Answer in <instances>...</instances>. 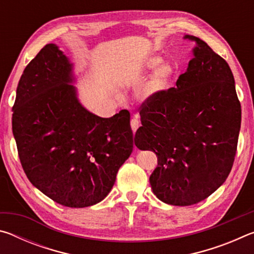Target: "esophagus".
Segmentation results:
<instances>
[{"instance_id":"34e87169","label":"esophagus","mask_w":254,"mask_h":254,"mask_svg":"<svg viewBox=\"0 0 254 254\" xmlns=\"http://www.w3.org/2000/svg\"><path fill=\"white\" fill-rule=\"evenodd\" d=\"M140 127V122H139V120H137V117L135 115V117L131 120V128H132L133 133H134L137 130V127Z\"/></svg>"}]
</instances>
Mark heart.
<instances>
[{"label":"heart","instance_id":"obj_1","mask_svg":"<svg viewBox=\"0 0 254 254\" xmlns=\"http://www.w3.org/2000/svg\"><path fill=\"white\" fill-rule=\"evenodd\" d=\"M149 75L140 88V96L143 101H152L170 87L176 76V67L171 63H163V58L158 55H150L137 63H127L122 67L123 74H145Z\"/></svg>","mask_w":254,"mask_h":254}]
</instances>
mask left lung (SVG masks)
<instances>
[{
  "label": "left lung",
  "instance_id": "obj_1",
  "mask_svg": "<svg viewBox=\"0 0 254 254\" xmlns=\"http://www.w3.org/2000/svg\"><path fill=\"white\" fill-rule=\"evenodd\" d=\"M194 58L171 87L141 105L142 127L134 143L151 150L158 166L150 176L163 203H199L222 186L233 166L241 104L232 70L221 56L194 36Z\"/></svg>",
  "mask_w": 254,
  "mask_h": 254
}]
</instances>
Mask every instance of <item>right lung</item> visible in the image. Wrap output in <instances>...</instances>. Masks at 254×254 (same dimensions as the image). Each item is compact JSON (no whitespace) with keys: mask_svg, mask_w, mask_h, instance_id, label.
<instances>
[{"mask_svg":"<svg viewBox=\"0 0 254 254\" xmlns=\"http://www.w3.org/2000/svg\"><path fill=\"white\" fill-rule=\"evenodd\" d=\"M72 64L48 44L19 80L12 131L22 168L34 187L67 207L100 203L133 150L130 113L104 119L77 98Z\"/></svg>","mask_w":254,"mask_h":254,"instance_id":"1","label":"right lung"}]
</instances>
